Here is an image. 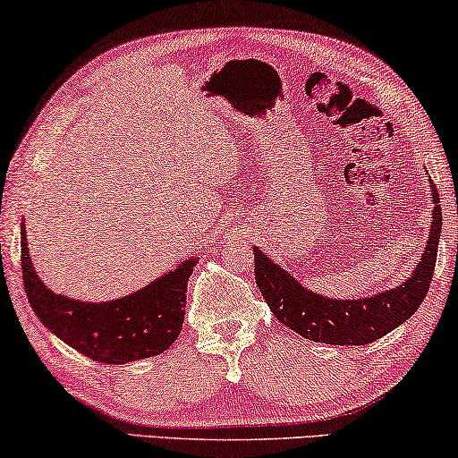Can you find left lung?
<instances>
[{"label":"left lung","mask_w":458,"mask_h":458,"mask_svg":"<svg viewBox=\"0 0 458 458\" xmlns=\"http://www.w3.org/2000/svg\"><path fill=\"white\" fill-rule=\"evenodd\" d=\"M431 191L436 206L425 254L404 285L381 292L379 296L360 300L323 298L304 290L290 273L268 260L260 248H254L256 285L260 287L262 298L267 300L273 315L306 340L335 346H365L411 318L429 290L440 243L442 208L434 181Z\"/></svg>","instance_id":"8db88e82"}]
</instances>
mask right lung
<instances>
[{"label":"right lung","mask_w":458,"mask_h":458,"mask_svg":"<svg viewBox=\"0 0 458 458\" xmlns=\"http://www.w3.org/2000/svg\"><path fill=\"white\" fill-rule=\"evenodd\" d=\"M21 250L24 292L35 315L54 335L91 360L124 365L165 352L179 337L187 281L196 260H185L131 296L93 304L60 296L43 285L30 262L24 225Z\"/></svg>","instance_id":"add662e5"}]
</instances>
